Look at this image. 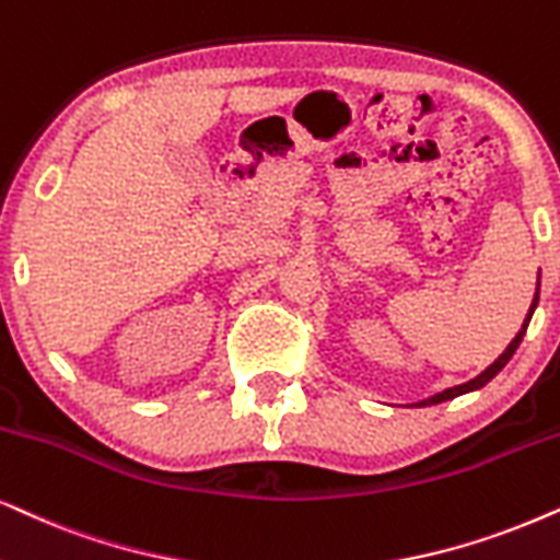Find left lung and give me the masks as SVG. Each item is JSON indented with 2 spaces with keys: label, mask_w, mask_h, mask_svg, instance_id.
I'll use <instances>...</instances> for the list:
<instances>
[{
  "label": "left lung",
  "mask_w": 560,
  "mask_h": 560,
  "mask_svg": "<svg viewBox=\"0 0 560 560\" xmlns=\"http://www.w3.org/2000/svg\"><path fill=\"white\" fill-rule=\"evenodd\" d=\"M535 306H537V293H535V298H533V306H529V311H527V316H525V324H522V329L517 331V337L512 339L510 342V347H506V350L499 354L497 360L491 362L489 368L483 370L481 375H476L474 381H468V383H463V386H453V388H447V390H442V394H438V396H432V398H427V401H419L417 406H432V404H442V401H450V398H455V396H463V394H468V390H478V388H483L486 383L491 381L493 375L499 373V370H502L506 362L512 360V354L517 352V347H520V342H522V337H525V331H527V324H529V318H533V311H535Z\"/></svg>",
  "instance_id": "obj_1"
}]
</instances>
